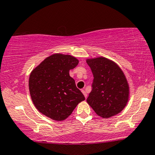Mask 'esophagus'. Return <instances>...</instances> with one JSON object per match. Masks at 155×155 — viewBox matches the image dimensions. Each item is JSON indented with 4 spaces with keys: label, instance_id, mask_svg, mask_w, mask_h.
I'll return each instance as SVG.
<instances>
[{
    "label": "esophagus",
    "instance_id": "esophagus-1",
    "mask_svg": "<svg viewBox=\"0 0 155 155\" xmlns=\"http://www.w3.org/2000/svg\"><path fill=\"white\" fill-rule=\"evenodd\" d=\"M81 91H82V93H83V95H84L85 99H86L87 96H88V94H86V92H85V91L83 90H83H81Z\"/></svg>",
    "mask_w": 155,
    "mask_h": 155
}]
</instances>
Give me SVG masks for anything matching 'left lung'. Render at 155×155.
<instances>
[{
	"mask_svg": "<svg viewBox=\"0 0 155 155\" xmlns=\"http://www.w3.org/2000/svg\"><path fill=\"white\" fill-rule=\"evenodd\" d=\"M94 74L92 90L87 102L98 115L109 118L121 112L129 97V86L123 72L104 57L86 60Z\"/></svg>",
	"mask_w": 155,
	"mask_h": 155,
	"instance_id": "1",
	"label": "left lung"
}]
</instances>
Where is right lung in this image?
Here are the masks:
<instances>
[{"label":"right lung","instance_id":"add662e5","mask_svg":"<svg viewBox=\"0 0 155 155\" xmlns=\"http://www.w3.org/2000/svg\"><path fill=\"white\" fill-rule=\"evenodd\" d=\"M79 61L70 55L55 54L43 60L31 72L29 89L34 105L40 112L61 121L72 114L85 97L70 76Z\"/></svg>","mask_w":155,"mask_h":155}]
</instances>
